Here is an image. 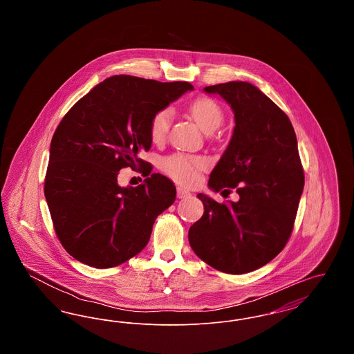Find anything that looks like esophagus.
I'll return each instance as SVG.
<instances>
[{"mask_svg": "<svg viewBox=\"0 0 354 354\" xmlns=\"http://www.w3.org/2000/svg\"><path fill=\"white\" fill-rule=\"evenodd\" d=\"M176 194H178V198H179V199H185V198H188V196L191 195L189 191H187V189L182 188V187H178Z\"/></svg>", "mask_w": 354, "mask_h": 354, "instance_id": "obj_1", "label": "esophagus"}]
</instances>
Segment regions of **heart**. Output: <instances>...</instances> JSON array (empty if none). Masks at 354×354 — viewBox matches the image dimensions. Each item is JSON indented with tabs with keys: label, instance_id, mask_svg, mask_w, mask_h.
Returning <instances> with one entry per match:
<instances>
[{
	"label": "heart",
	"instance_id": "1",
	"mask_svg": "<svg viewBox=\"0 0 354 354\" xmlns=\"http://www.w3.org/2000/svg\"><path fill=\"white\" fill-rule=\"evenodd\" d=\"M189 113L203 131L216 130L223 123L224 113L219 103L211 98H198L191 103ZM172 119L169 109L158 111L151 120V136L153 140H162ZM207 167V160L201 156H187L183 153H174L162 162V169L178 183L185 185H195L201 178V171Z\"/></svg>",
	"mask_w": 354,
	"mask_h": 354
}]
</instances>
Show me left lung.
I'll return each instance as SVG.
<instances>
[{"mask_svg": "<svg viewBox=\"0 0 354 354\" xmlns=\"http://www.w3.org/2000/svg\"><path fill=\"white\" fill-rule=\"evenodd\" d=\"M203 91L220 95L235 114L234 134L208 187L235 188L240 199L220 204L199 194L204 214L188 241L215 270L252 272L283 251L293 230L304 189L297 139L286 113L252 84L231 81Z\"/></svg>", "mask_w": 354, "mask_h": 354, "instance_id": "8db88e82", "label": "left lung"}]
</instances>
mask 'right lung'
<instances>
[{
	"mask_svg": "<svg viewBox=\"0 0 354 354\" xmlns=\"http://www.w3.org/2000/svg\"><path fill=\"white\" fill-rule=\"evenodd\" d=\"M192 90L188 82L114 75L61 120L51 139L45 198L55 234L74 259L111 268L147 245L176 188L162 174L138 187H120L119 171L145 166L138 153L151 149L153 115Z\"/></svg>",
	"mask_w": 354,
	"mask_h": 354,
	"instance_id": "add662e5",
	"label": "right lung"
}]
</instances>
